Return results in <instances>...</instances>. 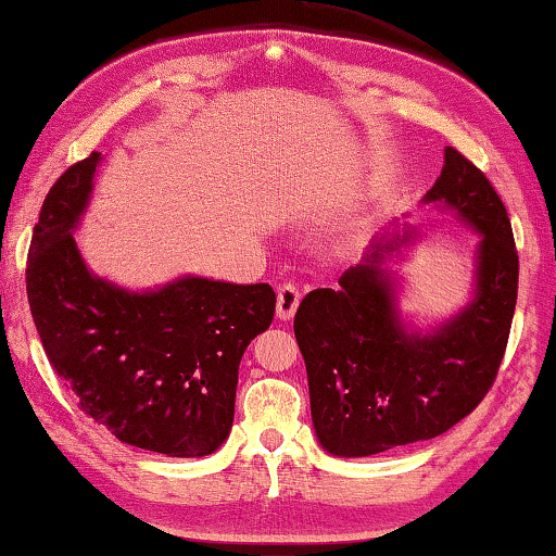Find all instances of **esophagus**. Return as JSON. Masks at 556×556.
<instances>
[{"mask_svg": "<svg viewBox=\"0 0 556 556\" xmlns=\"http://www.w3.org/2000/svg\"><path fill=\"white\" fill-rule=\"evenodd\" d=\"M302 292L296 285H281L277 289V317L279 319H292L296 307H300Z\"/></svg>", "mask_w": 556, "mask_h": 556, "instance_id": "1", "label": "esophagus"}]
</instances>
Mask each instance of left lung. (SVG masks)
Wrapping results in <instances>:
<instances>
[{
	"label": "left lung",
	"instance_id": "8db88e82",
	"mask_svg": "<svg viewBox=\"0 0 556 556\" xmlns=\"http://www.w3.org/2000/svg\"><path fill=\"white\" fill-rule=\"evenodd\" d=\"M424 201L456 208L481 233L476 300L458 317L431 334L405 330L378 267L393 241L348 269L338 289H312L294 315L312 424L334 456H372L445 433L486 397L504 359L519 289L506 206L456 148H445L441 178Z\"/></svg>",
	"mask_w": 556,
	"mask_h": 556
}]
</instances>
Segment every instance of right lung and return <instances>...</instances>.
<instances>
[{"mask_svg":"<svg viewBox=\"0 0 556 556\" xmlns=\"http://www.w3.org/2000/svg\"><path fill=\"white\" fill-rule=\"evenodd\" d=\"M100 153L47 193L27 256V300L52 370L80 408L123 443L197 458L226 441L239 363L267 330L269 285L186 277L132 294L92 277L73 229L88 206Z\"/></svg>","mask_w":556,"mask_h":556,"instance_id":"obj_1","label":"right lung"}]
</instances>
